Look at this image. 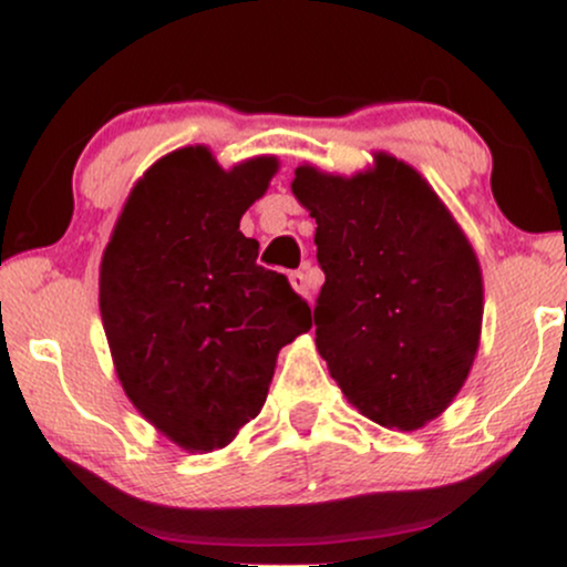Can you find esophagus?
Masks as SVG:
<instances>
[{
  "label": "esophagus",
  "instance_id": "1",
  "mask_svg": "<svg viewBox=\"0 0 567 567\" xmlns=\"http://www.w3.org/2000/svg\"><path fill=\"white\" fill-rule=\"evenodd\" d=\"M290 285H292V290L301 292V296L309 298L311 290H315V282H311V266L306 264L303 269L292 271V275H290Z\"/></svg>",
  "mask_w": 567,
  "mask_h": 567
}]
</instances>
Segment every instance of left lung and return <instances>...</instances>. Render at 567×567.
Listing matches in <instances>:
<instances>
[{
  "mask_svg": "<svg viewBox=\"0 0 567 567\" xmlns=\"http://www.w3.org/2000/svg\"><path fill=\"white\" fill-rule=\"evenodd\" d=\"M290 188L317 220V351L330 375L375 424L424 426L480 347L483 271L470 239L421 173L389 154L351 178L301 165Z\"/></svg>",
  "mask_w": 567,
  "mask_h": 567,
  "instance_id": "left-lung-1",
  "label": "left lung"
}]
</instances>
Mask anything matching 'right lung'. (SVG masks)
Wrapping results in <instances>:
<instances>
[{
  "instance_id": "add662e5",
  "label": "right lung",
  "mask_w": 567,
  "mask_h": 567,
  "mask_svg": "<svg viewBox=\"0 0 567 567\" xmlns=\"http://www.w3.org/2000/svg\"><path fill=\"white\" fill-rule=\"evenodd\" d=\"M275 157L224 171L210 148L154 162L133 186L101 261V320L122 389L186 451L229 445L261 413L285 343L311 328L288 277L256 264L239 218Z\"/></svg>"
}]
</instances>
